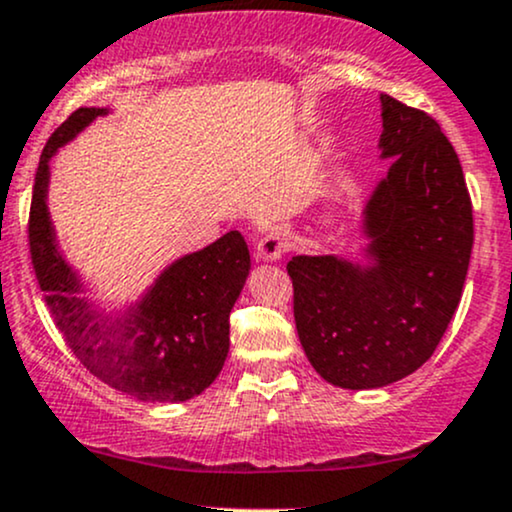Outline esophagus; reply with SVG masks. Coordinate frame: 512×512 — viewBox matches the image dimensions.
I'll return each instance as SVG.
<instances>
[{"label": "esophagus", "instance_id": "obj_1", "mask_svg": "<svg viewBox=\"0 0 512 512\" xmlns=\"http://www.w3.org/2000/svg\"><path fill=\"white\" fill-rule=\"evenodd\" d=\"M287 246H290V230L280 225L270 227L256 246V256L263 258V261H278V258L285 256Z\"/></svg>", "mask_w": 512, "mask_h": 512}]
</instances>
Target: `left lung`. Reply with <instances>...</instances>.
<instances>
[{
  "label": "left lung",
  "mask_w": 512,
  "mask_h": 512,
  "mask_svg": "<svg viewBox=\"0 0 512 512\" xmlns=\"http://www.w3.org/2000/svg\"><path fill=\"white\" fill-rule=\"evenodd\" d=\"M386 179L364 210L371 266L294 256V321L314 369L338 388H381L417 371L458 309L474 244L458 153L434 117L381 95Z\"/></svg>",
  "instance_id": "8db88e82"
}]
</instances>
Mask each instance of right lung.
Instances as JSON below:
<instances>
[{
	"mask_svg": "<svg viewBox=\"0 0 512 512\" xmlns=\"http://www.w3.org/2000/svg\"><path fill=\"white\" fill-rule=\"evenodd\" d=\"M105 114L78 107L42 148L28 215L35 278L66 345L93 376L138 400L184 402L203 393L230 350V311L249 275V246L237 230L174 261L126 318L110 321L81 297V282L54 244L47 213L50 158Z\"/></svg>",
	"mask_w": 512,
	"mask_h": 512,
	"instance_id": "right-lung-1",
	"label": "right lung"
}]
</instances>
